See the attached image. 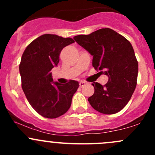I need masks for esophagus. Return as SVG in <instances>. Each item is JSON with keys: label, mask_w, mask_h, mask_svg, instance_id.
I'll return each mask as SVG.
<instances>
[{"label": "esophagus", "mask_w": 155, "mask_h": 155, "mask_svg": "<svg viewBox=\"0 0 155 155\" xmlns=\"http://www.w3.org/2000/svg\"><path fill=\"white\" fill-rule=\"evenodd\" d=\"M85 84H86V82H79V87H84L85 85Z\"/></svg>", "instance_id": "obj_1"}]
</instances>
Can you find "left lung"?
Listing matches in <instances>:
<instances>
[{
  "label": "left lung",
  "instance_id": "left-lung-1",
  "mask_svg": "<svg viewBox=\"0 0 155 155\" xmlns=\"http://www.w3.org/2000/svg\"><path fill=\"white\" fill-rule=\"evenodd\" d=\"M92 56L95 70L108 76L106 85L92 83L94 93L87 101L99 112L112 115L129 102L137 86L138 61L132 45L122 35L110 28H101L73 37Z\"/></svg>",
  "mask_w": 155,
  "mask_h": 155
}]
</instances>
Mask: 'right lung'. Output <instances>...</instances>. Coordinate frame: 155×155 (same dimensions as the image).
<instances>
[{
  "label": "right lung",
  "mask_w": 155,
  "mask_h": 155,
  "mask_svg": "<svg viewBox=\"0 0 155 155\" xmlns=\"http://www.w3.org/2000/svg\"><path fill=\"white\" fill-rule=\"evenodd\" d=\"M73 43L70 37L43 34L31 42L21 56L22 90L31 107L45 118H55L68 112L79 86L75 80L61 85L51 77V70L58 64L61 50Z\"/></svg>",
  "instance_id": "obj_1"
}]
</instances>
